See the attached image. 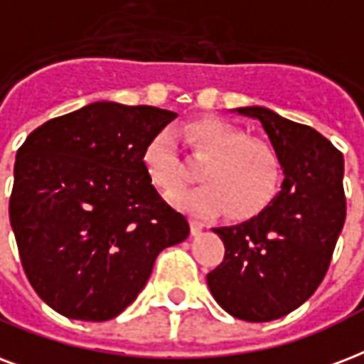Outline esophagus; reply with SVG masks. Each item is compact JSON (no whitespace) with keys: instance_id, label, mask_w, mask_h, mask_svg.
Segmentation results:
<instances>
[{"instance_id":"34e87169","label":"esophagus","mask_w":364,"mask_h":364,"mask_svg":"<svg viewBox=\"0 0 364 364\" xmlns=\"http://www.w3.org/2000/svg\"><path fill=\"white\" fill-rule=\"evenodd\" d=\"M204 229V223L198 221V219H191V232H193V237H198Z\"/></svg>"}]
</instances>
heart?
Masks as SVG:
<instances>
[{
  "instance_id": "1",
  "label": "heart",
  "mask_w": 364,
  "mask_h": 364,
  "mask_svg": "<svg viewBox=\"0 0 364 364\" xmlns=\"http://www.w3.org/2000/svg\"><path fill=\"white\" fill-rule=\"evenodd\" d=\"M185 141L198 168L200 185L173 196L177 206L196 215L225 210L227 218L242 221L262 213L279 194L284 177L282 158L267 141L252 139L229 122L200 118L188 122ZM143 166L152 185L173 193L187 181V164L168 132H158L143 151Z\"/></svg>"
}]
</instances>
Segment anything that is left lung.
<instances>
[{
    "label": "left lung",
    "mask_w": 364,
    "mask_h": 364,
    "mask_svg": "<svg viewBox=\"0 0 364 364\" xmlns=\"http://www.w3.org/2000/svg\"><path fill=\"white\" fill-rule=\"evenodd\" d=\"M238 112L262 122L282 158L284 181L257 218L213 229L225 257L206 279L229 315L267 323L311 298L328 271L346 221L343 156L313 127L269 108Z\"/></svg>",
    "instance_id": "8db88e82"
}]
</instances>
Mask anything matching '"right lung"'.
Instances as JSON below:
<instances>
[{"label":"right lung","instance_id":"obj_1","mask_svg":"<svg viewBox=\"0 0 364 364\" xmlns=\"http://www.w3.org/2000/svg\"><path fill=\"white\" fill-rule=\"evenodd\" d=\"M176 112L93 102L16 151L9 219L36 294L77 321L120 315L188 223L152 187L143 151Z\"/></svg>","mask_w":364,"mask_h":364}]
</instances>
